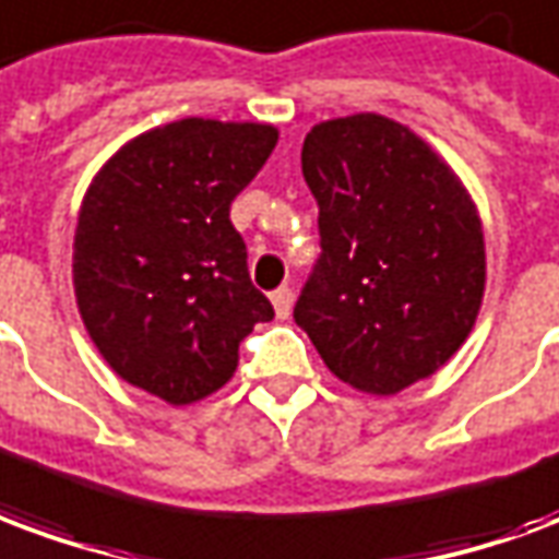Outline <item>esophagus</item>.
Instances as JSON below:
<instances>
[{"instance_id":"1","label":"esophagus","mask_w":559,"mask_h":559,"mask_svg":"<svg viewBox=\"0 0 559 559\" xmlns=\"http://www.w3.org/2000/svg\"><path fill=\"white\" fill-rule=\"evenodd\" d=\"M272 305H275V313H278V320H287V317H290V308H293V290H290V287H278V290L272 293Z\"/></svg>"}]
</instances>
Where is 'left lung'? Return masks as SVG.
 I'll list each match as a JSON object with an SVG mask.
<instances>
[{
  "label": "left lung",
  "mask_w": 559,
  "mask_h": 559,
  "mask_svg": "<svg viewBox=\"0 0 559 559\" xmlns=\"http://www.w3.org/2000/svg\"><path fill=\"white\" fill-rule=\"evenodd\" d=\"M301 175L320 206V258L296 325L364 394L432 376L471 334L486 287L465 186L415 132L373 111L317 123Z\"/></svg>",
  "instance_id": "left-lung-1"
}]
</instances>
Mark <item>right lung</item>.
<instances>
[{"instance_id": "1", "label": "right lung", "mask_w": 559, "mask_h": 559, "mask_svg": "<svg viewBox=\"0 0 559 559\" xmlns=\"http://www.w3.org/2000/svg\"><path fill=\"white\" fill-rule=\"evenodd\" d=\"M275 142L269 123H165L115 153L82 201V322L115 373L171 406L218 391L239 341L275 317L230 225L234 198Z\"/></svg>"}]
</instances>
